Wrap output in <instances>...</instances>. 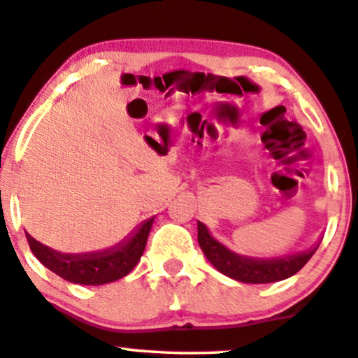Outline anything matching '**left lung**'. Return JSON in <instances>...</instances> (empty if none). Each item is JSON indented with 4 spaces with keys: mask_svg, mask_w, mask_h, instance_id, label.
<instances>
[{
    "mask_svg": "<svg viewBox=\"0 0 358 358\" xmlns=\"http://www.w3.org/2000/svg\"><path fill=\"white\" fill-rule=\"evenodd\" d=\"M198 243H200V248L205 252L208 261L220 273L229 275L239 282L248 284L275 282V280L291 278L304 268L307 261L314 256V252L319 248L301 252V255L282 257V259H251V257L238 256L226 250L223 244L211 238L206 226L200 221H198Z\"/></svg>",
    "mask_w": 358,
    "mask_h": 358,
    "instance_id": "obj_1",
    "label": "left lung"
}]
</instances>
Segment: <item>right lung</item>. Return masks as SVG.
<instances>
[{
	"label": "right lung",
	"mask_w": 358,
	"mask_h": 358,
	"mask_svg": "<svg viewBox=\"0 0 358 358\" xmlns=\"http://www.w3.org/2000/svg\"><path fill=\"white\" fill-rule=\"evenodd\" d=\"M152 223L153 218L145 221L130 241L119 244L108 251L94 252V255H62V252L54 251L51 248L43 246L28 233H26V239H28L33 255L54 274L61 275L62 279L74 284L101 286V284L124 278L137 266L143 255V250H145Z\"/></svg>",
	"instance_id": "obj_1"
}]
</instances>
